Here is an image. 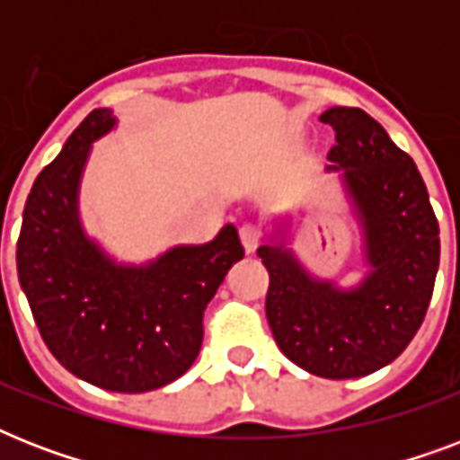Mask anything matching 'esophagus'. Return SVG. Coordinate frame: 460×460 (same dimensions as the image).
I'll list each match as a JSON object with an SVG mask.
<instances>
[{
  "mask_svg": "<svg viewBox=\"0 0 460 460\" xmlns=\"http://www.w3.org/2000/svg\"><path fill=\"white\" fill-rule=\"evenodd\" d=\"M260 241H262V231H260L255 224H243V226H241V243H243L245 252H255Z\"/></svg>",
  "mask_w": 460,
  "mask_h": 460,
  "instance_id": "obj_1",
  "label": "esophagus"
}]
</instances>
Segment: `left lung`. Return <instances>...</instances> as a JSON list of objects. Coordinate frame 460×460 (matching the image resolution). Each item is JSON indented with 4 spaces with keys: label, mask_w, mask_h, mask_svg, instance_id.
<instances>
[{
    "label": "left lung",
    "mask_w": 460,
    "mask_h": 460,
    "mask_svg": "<svg viewBox=\"0 0 460 460\" xmlns=\"http://www.w3.org/2000/svg\"><path fill=\"white\" fill-rule=\"evenodd\" d=\"M336 133L327 159L363 226L370 272L356 288L314 279L291 251L260 245L270 272L265 313L281 353L327 379L365 377L403 353L428 313L439 224L418 166L358 107L320 117Z\"/></svg>",
    "instance_id": "left-lung-1"
}]
</instances>
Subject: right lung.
Masks as SVG:
<instances>
[{
    "instance_id": "add662e5",
    "label": "right lung",
    "mask_w": 460,
    "mask_h": 460,
    "mask_svg": "<svg viewBox=\"0 0 460 460\" xmlns=\"http://www.w3.org/2000/svg\"><path fill=\"white\" fill-rule=\"evenodd\" d=\"M117 126L93 110L38 173L16 245L18 281L52 356L75 377L121 394L179 379L202 346V314L243 245L234 224L215 241L119 265L85 236L78 188L90 146Z\"/></svg>"
}]
</instances>
